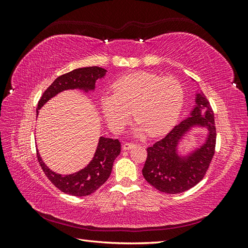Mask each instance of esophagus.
<instances>
[{"mask_svg": "<svg viewBox=\"0 0 248 248\" xmlns=\"http://www.w3.org/2000/svg\"><path fill=\"white\" fill-rule=\"evenodd\" d=\"M134 146H136V145L132 144V142H124V144H123V150H130Z\"/></svg>", "mask_w": 248, "mask_h": 248, "instance_id": "34e87169", "label": "esophagus"}]
</instances>
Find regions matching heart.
Returning a JSON list of instances; mask_svg holds the SVG:
<instances>
[{
  "label": "heart",
  "mask_w": 248,
  "mask_h": 248,
  "mask_svg": "<svg viewBox=\"0 0 248 248\" xmlns=\"http://www.w3.org/2000/svg\"><path fill=\"white\" fill-rule=\"evenodd\" d=\"M183 98V88L177 79L140 71L117 80L112 95H103L100 102L103 115L114 131L124 129L132 110L138 120L136 132L156 137L175 123Z\"/></svg>",
  "instance_id": "heart-1"
}]
</instances>
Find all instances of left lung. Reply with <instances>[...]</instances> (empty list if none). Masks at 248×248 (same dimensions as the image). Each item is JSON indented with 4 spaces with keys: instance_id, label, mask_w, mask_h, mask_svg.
Here are the masks:
<instances>
[{
    "instance_id": "8db88e82",
    "label": "left lung",
    "mask_w": 248,
    "mask_h": 248,
    "mask_svg": "<svg viewBox=\"0 0 248 248\" xmlns=\"http://www.w3.org/2000/svg\"><path fill=\"white\" fill-rule=\"evenodd\" d=\"M193 126L206 128L208 134L205 141L186 155L177 151L178 142ZM216 128L214 114L202 93H198L196 106L189 117L176 125L162 140L147 149V159L142 169L146 181L157 190L169 194L181 193L196 186L204 178L215 153Z\"/></svg>"
}]
</instances>
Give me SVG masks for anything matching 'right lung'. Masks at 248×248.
I'll list each match as a JSON object with an SVG mask.
<instances>
[{
	"mask_svg": "<svg viewBox=\"0 0 248 248\" xmlns=\"http://www.w3.org/2000/svg\"><path fill=\"white\" fill-rule=\"evenodd\" d=\"M106 73L107 70L101 67L92 66L74 69L59 77L41 96L37 108V116L39 112L38 110L44 104L65 90L79 89L85 92L94 91L96 80L102 78ZM120 152H121V142L119 140L101 137L93 159L88 166L74 174L64 176L49 170L43 162L38 151H37V157L44 174L57 188L70 196L85 197L96 191L108 179L112 164Z\"/></svg>",
	"mask_w": 248,
	"mask_h": 248,
	"instance_id": "add662e5",
	"label": "right lung"
}]
</instances>
